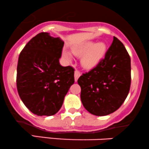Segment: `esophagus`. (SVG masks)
Segmentation results:
<instances>
[{
    "instance_id": "34e87169",
    "label": "esophagus",
    "mask_w": 149,
    "mask_h": 149,
    "mask_svg": "<svg viewBox=\"0 0 149 149\" xmlns=\"http://www.w3.org/2000/svg\"><path fill=\"white\" fill-rule=\"evenodd\" d=\"M80 76V71H75V73H74V78H75V81H77V80H78V78H79V77Z\"/></svg>"
}]
</instances>
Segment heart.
Masks as SVG:
<instances>
[{
    "label": "heart",
    "mask_w": 149,
    "mask_h": 149,
    "mask_svg": "<svg viewBox=\"0 0 149 149\" xmlns=\"http://www.w3.org/2000/svg\"><path fill=\"white\" fill-rule=\"evenodd\" d=\"M72 52L75 55L81 56L80 63L83 68L91 69L96 66L103 59L107 51V46L103 42H95L86 41L71 47ZM62 57L66 61L72 59L71 54L66 50L62 52Z\"/></svg>",
    "instance_id": "b5f03b06"
}]
</instances>
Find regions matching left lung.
Instances as JSON below:
<instances>
[{"label": "left lung", "instance_id": "8db88e82", "mask_svg": "<svg viewBox=\"0 0 149 149\" xmlns=\"http://www.w3.org/2000/svg\"><path fill=\"white\" fill-rule=\"evenodd\" d=\"M80 99L88 112L107 116L120 107L127 98L131 83V60L117 38L95 68L78 78Z\"/></svg>", "mask_w": 149, "mask_h": 149}]
</instances>
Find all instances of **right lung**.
<instances>
[{
  "mask_svg": "<svg viewBox=\"0 0 149 149\" xmlns=\"http://www.w3.org/2000/svg\"><path fill=\"white\" fill-rule=\"evenodd\" d=\"M64 44L60 38L42 32L31 39L19 57V95L29 110L37 116L57 113L74 83V69L59 63Z\"/></svg>",
  "mask_w": 149,
  "mask_h": 149,
  "instance_id": "obj_1",
  "label": "right lung"
}]
</instances>
